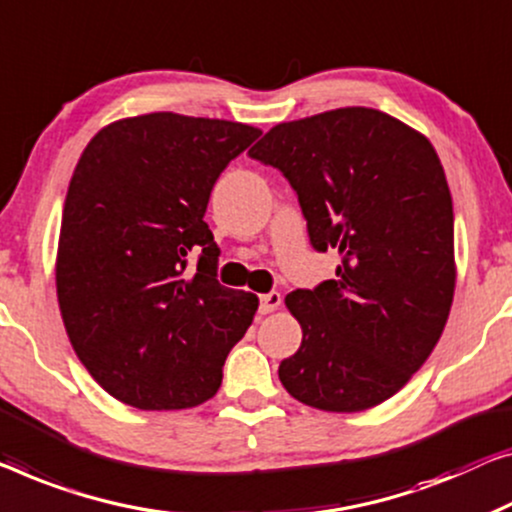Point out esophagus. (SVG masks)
I'll return each mask as SVG.
<instances>
[{
	"label": "esophagus",
	"mask_w": 512,
	"mask_h": 512,
	"mask_svg": "<svg viewBox=\"0 0 512 512\" xmlns=\"http://www.w3.org/2000/svg\"><path fill=\"white\" fill-rule=\"evenodd\" d=\"M280 303H282V299L278 292H269V294L259 296V312H262V315H269V312L280 308Z\"/></svg>",
	"instance_id": "34e87169"
}]
</instances>
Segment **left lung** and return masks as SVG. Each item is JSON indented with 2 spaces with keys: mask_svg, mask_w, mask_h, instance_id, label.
<instances>
[{
  "mask_svg": "<svg viewBox=\"0 0 512 512\" xmlns=\"http://www.w3.org/2000/svg\"><path fill=\"white\" fill-rule=\"evenodd\" d=\"M250 158L299 197L312 248L335 280L287 294L299 352L278 377L308 407L352 414L400 391L432 354L455 292L453 200L425 135L372 108L273 126Z\"/></svg>",
  "mask_w": 512,
  "mask_h": 512,
  "instance_id": "obj_1",
  "label": "left lung"
}]
</instances>
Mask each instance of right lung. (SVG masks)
Instances as JSON below:
<instances>
[{"instance_id":"add662e5","label":"right lung","mask_w":512,"mask_h":512,"mask_svg":"<svg viewBox=\"0 0 512 512\" xmlns=\"http://www.w3.org/2000/svg\"><path fill=\"white\" fill-rule=\"evenodd\" d=\"M259 135L154 112L114 121L82 151L61 218L57 299L75 354L119 402L188 409L218 393L257 296L218 282L204 213L220 172Z\"/></svg>"}]
</instances>
